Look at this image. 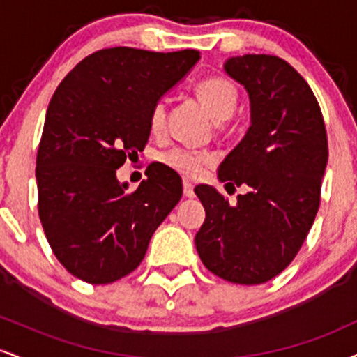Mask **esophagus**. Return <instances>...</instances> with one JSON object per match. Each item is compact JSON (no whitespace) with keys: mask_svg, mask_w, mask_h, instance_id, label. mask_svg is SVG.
<instances>
[{"mask_svg":"<svg viewBox=\"0 0 357 357\" xmlns=\"http://www.w3.org/2000/svg\"><path fill=\"white\" fill-rule=\"evenodd\" d=\"M183 192L186 198H195V188H192V184L188 179L183 181Z\"/></svg>","mask_w":357,"mask_h":357,"instance_id":"obj_1","label":"esophagus"}]
</instances>
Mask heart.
Listing matches in <instances>:
<instances>
[{
    "label": "heart",
    "instance_id": "1",
    "mask_svg": "<svg viewBox=\"0 0 357 357\" xmlns=\"http://www.w3.org/2000/svg\"><path fill=\"white\" fill-rule=\"evenodd\" d=\"M196 96L202 100L204 109L215 121H227L236 109V90L227 79L221 77H210L196 85ZM166 126V102L158 100L153 105L149 114V127L154 134L162 132ZM162 161L167 167L179 173L184 178H198L206 166L213 165L215 155L203 151L176 149L162 155Z\"/></svg>",
    "mask_w": 357,
    "mask_h": 357
}]
</instances>
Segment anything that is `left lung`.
I'll list each match as a JSON object with an SVG mask.
<instances>
[{
    "mask_svg": "<svg viewBox=\"0 0 357 357\" xmlns=\"http://www.w3.org/2000/svg\"><path fill=\"white\" fill-rule=\"evenodd\" d=\"M225 72L243 85L250 127L218 167V179L247 184L230 204L215 188L196 186L206 218L195 236L210 272L240 285L272 280L307 238L321 203L327 134L309 84L273 55L231 56Z\"/></svg>",
    "mask_w": 357,
    "mask_h": 357,
    "instance_id": "obj_1",
    "label": "left lung"
}]
</instances>
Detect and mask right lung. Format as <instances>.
I'll return each mask as SVG.
<instances>
[{
  "mask_svg": "<svg viewBox=\"0 0 357 357\" xmlns=\"http://www.w3.org/2000/svg\"><path fill=\"white\" fill-rule=\"evenodd\" d=\"M198 60L196 50L105 48L53 93L36 154L38 215L55 257L80 280L104 285L136 270L181 199V178L165 165L147 167L136 191L116 171L144 149L153 105Z\"/></svg>",
  "mask_w": 357,
  "mask_h": 357,
  "instance_id": "add662e5",
  "label": "right lung"
}]
</instances>
